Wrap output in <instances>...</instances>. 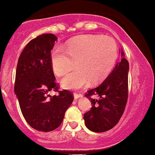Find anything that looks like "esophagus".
<instances>
[{
  "instance_id": "obj_1",
  "label": "esophagus",
  "mask_w": 155,
  "mask_h": 155,
  "mask_svg": "<svg viewBox=\"0 0 155 155\" xmlns=\"http://www.w3.org/2000/svg\"><path fill=\"white\" fill-rule=\"evenodd\" d=\"M74 99L75 100H78V98H80V97H82V95H81V94H80V93L78 94V93H76L74 94Z\"/></svg>"
}]
</instances>
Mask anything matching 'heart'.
I'll return each instance as SVG.
<instances>
[{
	"mask_svg": "<svg viewBox=\"0 0 155 155\" xmlns=\"http://www.w3.org/2000/svg\"><path fill=\"white\" fill-rule=\"evenodd\" d=\"M66 51L55 47L51 54L54 73L62 77L75 64L76 70L61 81L64 88L79 89L88 84H97L108 76L116 64L118 50L116 41L102 35H86L69 41Z\"/></svg>",
	"mask_w": 155,
	"mask_h": 155,
	"instance_id": "obj_1",
	"label": "heart"
}]
</instances>
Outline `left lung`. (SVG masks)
<instances>
[{
	"mask_svg": "<svg viewBox=\"0 0 155 155\" xmlns=\"http://www.w3.org/2000/svg\"><path fill=\"white\" fill-rule=\"evenodd\" d=\"M128 62L122 58L101 85L85 94L92 103V108L84 114L85 126L90 131L104 132L120 121L128 97ZM93 95L98 98H93Z\"/></svg>",
	"mask_w": 155,
	"mask_h": 155,
	"instance_id": "left-lung-1",
	"label": "left lung"
}]
</instances>
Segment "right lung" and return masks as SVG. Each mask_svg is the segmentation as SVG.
<instances>
[{"instance_id":"1","label":"right lung","mask_w":155,"mask_h":155,"mask_svg":"<svg viewBox=\"0 0 155 155\" xmlns=\"http://www.w3.org/2000/svg\"><path fill=\"white\" fill-rule=\"evenodd\" d=\"M57 37L42 34L31 39L18 59L14 90L24 119L39 131H54L61 125L74 96L59 90L51 64V50ZM51 91L58 95H49Z\"/></svg>"}]
</instances>
